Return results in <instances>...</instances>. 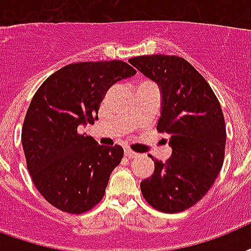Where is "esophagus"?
Returning <instances> with one entry per match:
<instances>
[{
	"instance_id": "obj_1",
	"label": "esophagus",
	"mask_w": 251,
	"mask_h": 251,
	"mask_svg": "<svg viewBox=\"0 0 251 251\" xmlns=\"http://www.w3.org/2000/svg\"><path fill=\"white\" fill-rule=\"evenodd\" d=\"M124 154H126V157H127V158H136V157L139 156L137 153L133 152V151H131V149H126V151H124Z\"/></svg>"
}]
</instances>
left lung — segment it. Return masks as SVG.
Here are the masks:
<instances>
[{"instance_id": "1", "label": "left lung", "mask_w": 251, "mask_h": 251, "mask_svg": "<svg viewBox=\"0 0 251 251\" xmlns=\"http://www.w3.org/2000/svg\"><path fill=\"white\" fill-rule=\"evenodd\" d=\"M128 61L160 86L157 131L168 133L164 140L173 151L166 162L152 158L154 173L140 183L141 192L161 212H182L208 192L223 168L226 131L220 102L183 57L137 56Z\"/></svg>"}]
</instances>
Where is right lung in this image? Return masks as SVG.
<instances>
[{"instance_id":"right-lung-1","label":"right lung","mask_w":251,"mask_h":251,"mask_svg":"<svg viewBox=\"0 0 251 251\" xmlns=\"http://www.w3.org/2000/svg\"><path fill=\"white\" fill-rule=\"evenodd\" d=\"M133 75L120 60L69 64L35 93L23 122V151L35 187L60 211L79 215L103 198L123 148L99 145L77 128L94 124L108 89Z\"/></svg>"}]
</instances>
